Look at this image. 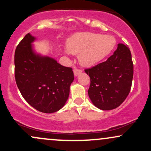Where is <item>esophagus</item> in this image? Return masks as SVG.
<instances>
[{
  "mask_svg": "<svg viewBox=\"0 0 151 151\" xmlns=\"http://www.w3.org/2000/svg\"><path fill=\"white\" fill-rule=\"evenodd\" d=\"M81 72H82V70H80V69H77V68H75L74 70V74L75 76H77L78 74H79L80 73H81Z\"/></svg>",
  "mask_w": 151,
  "mask_h": 151,
  "instance_id": "1",
  "label": "esophagus"
}]
</instances>
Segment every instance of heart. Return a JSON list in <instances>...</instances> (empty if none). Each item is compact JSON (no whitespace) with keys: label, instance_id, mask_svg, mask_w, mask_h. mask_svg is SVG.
Wrapping results in <instances>:
<instances>
[{"label":"heart","instance_id":"obj_1","mask_svg":"<svg viewBox=\"0 0 151 151\" xmlns=\"http://www.w3.org/2000/svg\"><path fill=\"white\" fill-rule=\"evenodd\" d=\"M115 45L116 40L113 36L95 32H79L67 40V52L79 54L81 65L91 67L109 55Z\"/></svg>","mask_w":151,"mask_h":151}]
</instances>
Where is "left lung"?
Masks as SVG:
<instances>
[{
	"label": "left lung",
	"mask_w": 151,
	"mask_h": 151,
	"mask_svg": "<svg viewBox=\"0 0 151 151\" xmlns=\"http://www.w3.org/2000/svg\"><path fill=\"white\" fill-rule=\"evenodd\" d=\"M85 72L90 77L88 94L93 105L101 110L119 106L128 96L132 85L133 64L129 48L118 44L114 55Z\"/></svg>",
	"instance_id": "8db88e82"
}]
</instances>
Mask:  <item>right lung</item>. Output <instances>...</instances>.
Here are the masks:
<instances>
[{"label": "right lung", "instance_id": "add662e5", "mask_svg": "<svg viewBox=\"0 0 151 151\" xmlns=\"http://www.w3.org/2000/svg\"><path fill=\"white\" fill-rule=\"evenodd\" d=\"M35 39L27 33L15 49V81L29 104L43 113H54L69 97L73 71L52 58L36 55L31 46Z\"/></svg>", "mask_w": 151, "mask_h": 151}]
</instances>
